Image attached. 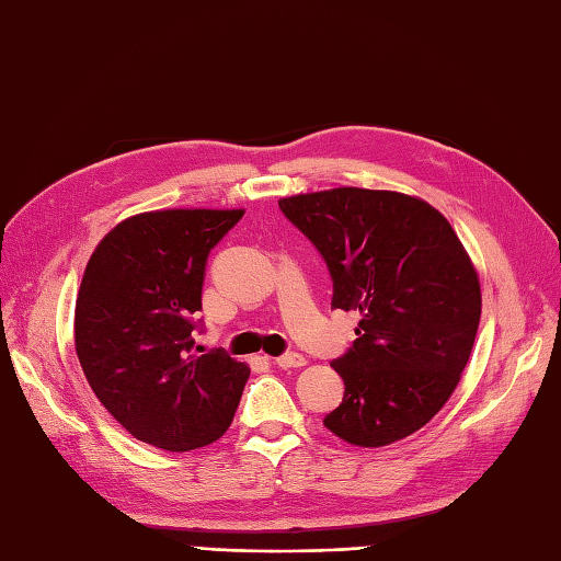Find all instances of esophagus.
I'll use <instances>...</instances> for the list:
<instances>
[{
    "label": "esophagus",
    "mask_w": 561,
    "mask_h": 561,
    "mask_svg": "<svg viewBox=\"0 0 561 561\" xmlns=\"http://www.w3.org/2000/svg\"><path fill=\"white\" fill-rule=\"evenodd\" d=\"M280 369H297V367H305L307 365V357L300 353H285L280 357L273 359Z\"/></svg>",
    "instance_id": "obj_1"
}]
</instances>
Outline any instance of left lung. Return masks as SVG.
I'll return each mask as SVG.
<instances>
[{
    "mask_svg": "<svg viewBox=\"0 0 561 561\" xmlns=\"http://www.w3.org/2000/svg\"><path fill=\"white\" fill-rule=\"evenodd\" d=\"M278 206L327 259L333 309L359 312L351 353L331 365L343 403L323 425L363 449L410 437L449 401L476 343L482 293L463 242L401 192L335 186Z\"/></svg>",
    "mask_w": 561,
    "mask_h": 561,
    "instance_id": "1",
    "label": "left lung"
}]
</instances>
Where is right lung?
I'll return each mask as SVG.
<instances>
[{
    "instance_id": "add662e5",
    "label": "right lung",
    "mask_w": 561,
    "mask_h": 561,
    "mask_svg": "<svg viewBox=\"0 0 561 561\" xmlns=\"http://www.w3.org/2000/svg\"><path fill=\"white\" fill-rule=\"evenodd\" d=\"M244 208H163L117 222L85 264L73 347L107 413L134 439L192 451L220 439L249 365L194 353L208 252Z\"/></svg>"
}]
</instances>
